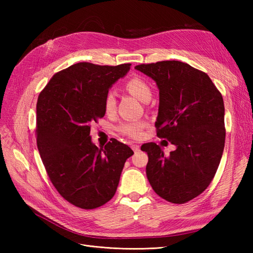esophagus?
Wrapping results in <instances>:
<instances>
[{
	"instance_id": "34e87169",
	"label": "esophagus",
	"mask_w": 253,
	"mask_h": 253,
	"mask_svg": "<svg viewBox=\"0 0 253 253\" xmlns=\"http://www.w3.org/2000/svg\"><path fill=\"white\" fill-rule=\"evenodd\" d=\"M132 149L136 153V152H138L140 150V147H139L138 144H132Z\"/></svg>"
}]
</instances>
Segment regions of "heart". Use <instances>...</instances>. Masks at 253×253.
<instances>
[{"instance_id": "b5f03b06", "label": "heart", "mask_w": 253, "mask_h": 253, "mask_svg": "<svg viewBox=\"0 0 253 253\" xmlns=\"http://www.w3.org/2000/svg\"><path fill=\"white\" fill-rule=\"evenodd\" d=\"M126 88L129 94H132L141 101L144 98L151 97L150 85L141 77H138V76H135V77L128 79L126 83ZM115 109H116V97H115L114 93L110 91L104 99V110L108 114H112L114 113ZM143 126L144 122L142 121L129 120L120 125L119 131L128 137H132V138H139L142 134Z\"/></svg>"}]
</instances>
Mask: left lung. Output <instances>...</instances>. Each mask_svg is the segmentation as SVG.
<instances>
[{"label": "left lung", "instance_id": "left-lung-1", "mask_svg": "<svg viewBox=\"0 0 253 253\" xmlns=\"http://www.w3.org/2000/svg\"><path fill=\"white\" fill-rule=\"evenodd\" d=\"M137 71L159 89L157 136L176 149L166 156L155 142L141 145L153 190L164 200L185 204L202 194L216 173L225 147V106L209 76L180 61L140 64Z\"/></svg>", "mask_w": 253, "mask_h": 253}]
</instances>
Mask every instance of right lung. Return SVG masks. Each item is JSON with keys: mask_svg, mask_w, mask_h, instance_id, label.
Segmentation results:
<instances>
[{"mask_svg": "<svg viewBox=\"0 0 253 253\" xmlns=\"http://www.w3.org/2000/svg\"><path fill=\"white\" fill-rule=\"evenodd\" d=\"M131 64L80 62L52 76L37 102V145L48 177L64 200L95 209L116 193L126 160L134 152L113 139L98 148L90 126L105 115L104 99Z\"/></svg>", "mask_w": 253, "mask_h": 253, "instance_id": "obj_1", "label": "right lung"}]
</instances>
